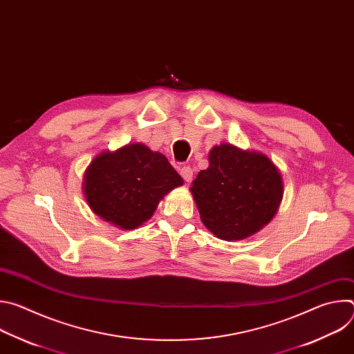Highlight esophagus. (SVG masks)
<instances>
[{
    "label": "esophagus",
    "mask_w": 354,
    "mask_h": 354,
    "mask_svg": "<svg viewBox=\"0 0 354 354\" xmlns=\"http://www.w3.org/2000/svg\"><path fill=\"white\" fill-rule=\"evenodd\" d=\"M180 176L186 180V182H190L192 178H193V169L190 167H182L180 168Z\"/></svg>",
    "instance_id": "34e87169"
}]
</instances>
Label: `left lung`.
Listing matches in <instances>:
<instances>
[{"label": "left lung", "instance_id": "8db88e82", "mask_svg": "<svg viewBox=\"0 0 354 354\" xmlns=\"http://www.w3.org/2000/svg\"><path fill=\"white\" fill-rule=\"evenodd\" d=\"M209 162L207 169L197 174L190 192L210 232L224 241H238L270 223L283 197V180L265 154L224 142L212 148Z\"/></svg>", "mask_w": 354, "mask_h": 354}]
</instances>
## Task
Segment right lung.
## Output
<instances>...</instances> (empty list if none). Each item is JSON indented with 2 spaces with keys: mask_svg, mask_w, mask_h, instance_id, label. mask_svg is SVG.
Segmentation results:
<instances>
[{
  "mask_svg": "<svg viewBox=\"0 0 354 354\" xmlns=\"http://www.w3.org/2000/svg\"><path fill=\"white\" fill-rule=\"evenodd\" d=\"M182 183L165 156L137 142L95 157L85 171L84 193L96 216L133 230L149 220L160 200Z\"/></svg>",
  "mask_w": 354,
  "mask_h": 354,
  "instance_id": "right-lung-1",
  "label": "right lung"
}]
</instances>
